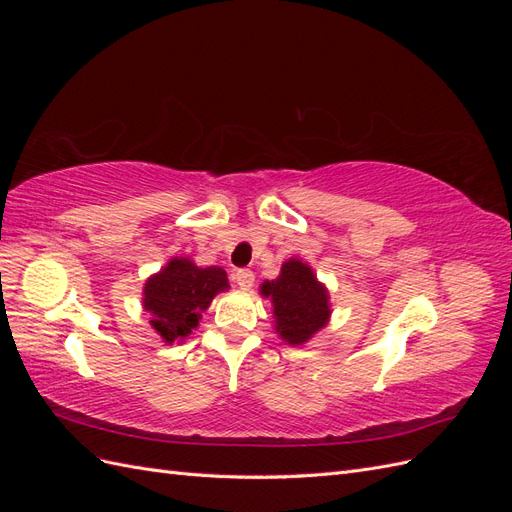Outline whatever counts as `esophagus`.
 <instances>
[{
	"label": "esophagus",
	"instance_id": "34e87169",
	"mask_svg": "<svg viewBox=\"0 0 512 512\" xmlns=\"http://www.w3.org/2000/svg\"><path fill=\"white\" fill-rule=\"evenodd\" d=\"M235 282L239 284L241 290H250L254 286V273L250 269H239L235 273Z\"/></svg>",
	"mask_w": 512,
	"mask_h": 512
}]
</instances>
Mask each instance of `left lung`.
Wrapping results in <instances>:
<instances>
[{"mask_svg": "<svg viewBox=\"0 0 512 512\" xmlns=\"http://www.w3.org/2000/svg\"><path fill=\"white\" fill-rule=\"evenodd\" d=\"M262 294L273 301L277 333L292 346L307 342L329 320V294L301 260L290 258L277 280L262 284Z\"/></svg>", "mask_w": 512, "mask_h": 512, "instance_id": "1", "label": "left lung"}]
</instances>
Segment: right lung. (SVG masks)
I'll return each instance as SVG.
<instances>
[{
  "mask_svg": "<svg viewBox=\"0 0 512 512\" xmlns=\"http://www.w3.org/2000/svg\"><path fill=\"white\" fill-rule=\"evenodd\" d=\"M226 288L224 269H198L190 258H173L145 284L143 303L151 314V327L168 344L188 337L198 327L200 312H205L215 294Z\"/></svg>",
  "mask_w": 512,
  "mask_h": 512,
  "instance_id": "right-lung-1",
  "label": "right lung"
}]
</instances>
